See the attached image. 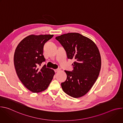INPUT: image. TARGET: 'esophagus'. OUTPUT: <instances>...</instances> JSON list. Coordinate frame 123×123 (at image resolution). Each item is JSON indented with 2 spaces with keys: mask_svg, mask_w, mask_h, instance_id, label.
<instances>
[{
  "mask_svg": "<svg viewBox=\"0 0 123 123\" xmlns=\"http://www.w3.org/2000/svg\"><path fill=\"white\" fill-rule=\"evenodd\" d=\"M60 69L59 68H57V69H54V71H55V73H56V72H59V71H60Z\"/></svg>",
  "mask_w": 123,
  "mask_h": 123,
  "instance_id": "1",
  "label": "esophagus"
}]
</instances>
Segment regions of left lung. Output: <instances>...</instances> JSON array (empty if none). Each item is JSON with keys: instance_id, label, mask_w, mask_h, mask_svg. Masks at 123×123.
<instances>
[{"instance_id": "1", "label": "left lung", "mask_w": 123, "mask_h": 123, "mask_svg": "<svg viewBox=\"0 0 123 123\" xmlns=\"http://www.w3.org/2000/svg\"><path fill=\"white\" fill-rule=\"evenodd\" d=\"M55 39L64 48L68 58L74 60L73 71H65L67 77L61 83L62 88L70 96L82 97L90 90L99 74V49L92 40L79 33L62 34Z\"/></svg>"}]
</instances>
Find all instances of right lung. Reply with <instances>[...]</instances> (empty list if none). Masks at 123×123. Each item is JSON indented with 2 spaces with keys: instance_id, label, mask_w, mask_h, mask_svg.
I'll return each mask as SVG.
<instances>
[{
  "instance_id": "obj_1",
  "label": "right lung",
  "mask_w": 123,
  "mask_h": 123,
  "mask_svg": "<svg viewBox=\"0 0 123 123\" xmlns=\"http://www.w3.org/2000/svg\"><path fill=\"white\" fill-rule=\"evenodd\" d=\"M54 35H31L24 38L17 46L14 55V64L19 79L27 89L33 92L46 90L55 73L48 68L43 54L44 44Z\"/></svg>"
}]
</instances>
